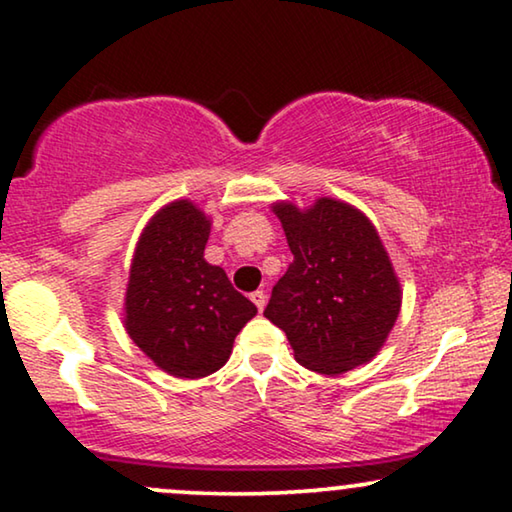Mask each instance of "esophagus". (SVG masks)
Listing matches in <instances>:
<instances>
[{
	"mask_svg": "<svg viewBox=\"0 0 512 512\" xmlns=\"http://www.w3.org/2000/svg\"><path fill=\"white\" fill-rule=\"evenodd\" d=\"M251 300H254V305L258 307V310L263 312V307H265V293H263V291H254V293H251Z\"/></svg>",
	"mask_w": 512,
	"mask_h": 512,
	"instance_id": "34e87169",
	"label": "esophagus"
}]
</instances>
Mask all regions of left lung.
Segmentation results:
<instances>
[{
	"label": "left lung",
	"mask_w": 512,
	"mask_h": 512,
	"mask_svg": "<svg viewBox=\"0 0 512 512\" xmlns=\"http://www.w3.org/2000/svg\"><path fill=\"white\" fill-rule=\"evenodd\" d=\"M293 263L272 286L268 317L300 366L347 373L380 352L401 312V284L373 223L342 200L319 198L300 212L277 202Z\"/></svg>",
	"instance_id": "obj_1"
}]
</instances>
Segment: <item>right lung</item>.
<instances>
[{
  "mask_svg": "<svg viewBox=\"0 0 512 512\" xmlns=\"http://www.w3.org/2000/svg\"><path fill=\"white\" fill-rule=\"evenodd\" d=\"M212 223L191 200H177L146 223L130 265L125 331L165 373L212 375L233 352L256 305L205 261Z\"/></svg>",
  "mask_w": 512,
  "mask_h": 512,
  "instance_id": "obj_1",
  "label": "right lung"
}]
</instances>
